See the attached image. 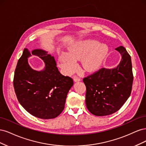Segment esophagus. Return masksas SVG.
I'll return each instance as SVG.
<instances>
[{
  "mask_svg": "<svg viewBox=\"0 0 146 146\" xmlns=\"http://www.w3.org/2000/svg\"><path fill=\"white\" fill-rule=\"evenodd\" d=\"M74 80L75 82H77L80 81L81 79H80V78H79V77H77V76H74Z\"/></svg>",
  "mask_w": 146,
  "mask_h": 146,
  "instance_id": "1",
  "label": "esophagus"
}]
</instances>
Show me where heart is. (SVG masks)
Returning <instances> with one entry per match:
<instances>
[{"instance_id": "1", "label": "heart", "mask_w": 146, "mask_h": 146, "mask_svg": "<svg viewBox=\"0 0 146 146\" xmlns=\"http://www.w3.org/2000/svg\"><path fill=\"white\" fill-rule=\"evenodd\" d=\"M108 48L105 44L94 40L81 41L69 48L59 58V66L66 74H71L77 69L76 60H82L83 68L87 71L98 69L105 59Z\"/></svg>"}]
</instances>
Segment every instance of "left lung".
I'll list each match as a JSON object with an SVG mask.
<instances>
[{
    "mask_svg": "<svg viewBox=\"0 0 146 146\" xmlns=\"http://www.w3.org/2000/svg\"><path fill=\"white\" fill-rule=\"evenodd\" d=\"M115 49L122 56L117 67L102 68L83 79L86 88V107L95 116L116 112L131 94L133 80L131 57L123 46Z\"/></svg>",
    "mask_w": 146,
    "mask_h": 146,
    "instance_id": "obj_1",
    "label": "left lung"
}]
</instances>
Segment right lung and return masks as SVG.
Listing matches in <instances>:
<instances>
[{"label":"right lung","instance_id":"obj_1","mask_svg":"<svg viewBox=\"0 0 146 146\" xmlns=\"http://www.w3.org/2000/svg\"><path fill=\"white\" fill-rule=\"evenodd\" d=\"M32 54L41 58L45 67L41 71L33 69L28 63L32 56L27 48L17 61L13 85L23 107L32 115L42 119L58 116L64 108L66 97L74 82L72 78L61 74L54 56L42 49Z\"/></svg>","mask_w":146,"mask_h":146}]
</instances>
